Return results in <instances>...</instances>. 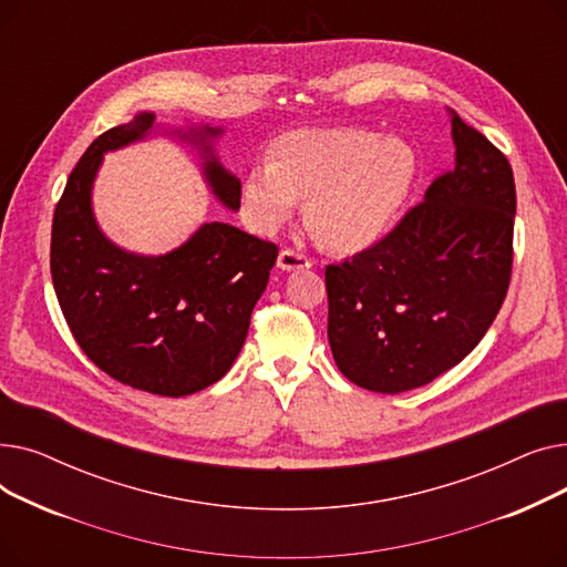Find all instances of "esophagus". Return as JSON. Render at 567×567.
Listing matches in <instances>:
<instances>
[{
  "label": "esophagus",
  "mask_w": 567,
  "mask_h": 567,
  "mask_svg": "<svg viewBox=\"0 0 567 567\" xmlns=\"http://www.w3.org/2000/svg\"><path fill=\"white\" fill-rule=\"evenodd\" d=\"M278 266L282 268V271H296V268H310L312 266V259L299 250L293 248H285L280 250L278 255Z\"/></svg>",
  "instance_id": "esophagus-1"
}]
</instances>
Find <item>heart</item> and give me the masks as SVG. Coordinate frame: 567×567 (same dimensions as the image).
Masks as SVG:
<instances>
[{"label": "heart", "mask_w": 567, "mask_h": 567, "mask_svg": "<svg viewBox=\"0 0 567 567\" xmlns=\"http://www.w3.org/2000/svg\"><path fill=\"white\" fill-rule=\"evenodd\" d=\"M413 148L363 128L296 131L280 137L266 165L246 174L244 206L274 231L301 202L308 227L333 252H361L391 229L415 182Z\"/></svg>", "instance_id": "b5f03b06"}]
</instances>
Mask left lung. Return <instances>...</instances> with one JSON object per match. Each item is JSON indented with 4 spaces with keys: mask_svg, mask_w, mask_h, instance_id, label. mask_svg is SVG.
Masks as SVG:
<instances>
[{
    "mask_svg": "<svg viewBox=\"0 0 567 567\" xmlns=\"http://www.w3.org/2000/svg\"><path fill=\"white\" fill-rule=\"evenodd\" d=\"M451 122L455 167L381 241L326 266L333 359L365 391L404 393L462 363L508 293L513 167L460 114Z\"/></svg>",
    "mask_w": 567,
    "mask_h": 567,
    "instance_id": "1",
    "label": "left lung"
}]
</instances>
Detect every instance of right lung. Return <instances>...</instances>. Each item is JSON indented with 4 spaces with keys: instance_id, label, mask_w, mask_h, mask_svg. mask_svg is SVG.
Wrapping results in <instances>:
<instances>
[{
    "instance_id": "obj_1",
    "label": "right lung",
    "mask_w": 567,
    "mask_h": 567,
    "mask_svg": "<svg viewBox=\"0 0 567 567\" xmlns=\"http://www.w3.org/2000/svg\"><path fill=\"white\" fill-rule=\"evenodd\" d=\"M154 124L156 114L142 112L89 144L54 208L50 274L89 361L131 389L184 398L223 379L236 361L278 246L225 223L202 225L161 257L110 244L92 214L96 169L105 152L144 137ZM218 133L204 128L195 137ZM204 172L218 199L238 208L241 182L216 158L206 161Z\"/></svg>"
}]
</instances>
